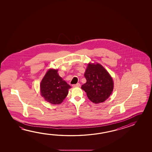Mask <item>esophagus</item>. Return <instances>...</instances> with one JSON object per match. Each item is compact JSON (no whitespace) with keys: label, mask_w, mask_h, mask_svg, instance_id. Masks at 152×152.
Wrapping results in <instances>:
<instances>
[{"label":"esophagus","mask_w":152,"mask_h":152,"mask_svg":"<svg viewBox=\"0 0 152 152\" xmlns=\"http://www.w3.org/2000/svg\"><path fill=\"white\" fill-rule=\"evenodd\" d=\"M80 83H77L76 84H73L72 85V86L73 88H76V87H80Z\"/></svg>","instance_id":"34e87169"}]
</instances>
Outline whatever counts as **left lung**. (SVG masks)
Returning a JSON list of instances; mask_svg holds the SVG:
<instances>
[{
  "instance_id": "1",
  "label": "left lung",
  "mask_w": 152,
  "mask_h": 152,
  "mask_svg": "<svg viewBox=\"0 0 152 152\" xmlns=\"http://www.w3.org/2000/svg\"><path fill=\"white\" fill-rule=\"evenodd\" d=\"M84 76L86 82L82 85L88 99L93 103L103 102L112 94L114 82L108 72L99 64H88Z\"/></svg>"
}]
</instances>
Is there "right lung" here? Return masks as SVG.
Segmentation results:
<instances>
[{
	"mask_svg": "<svg viewBox=\"0 0 152 152\" xmlns=\"http://www.w3.org/2000/svg\"><path fill=\"white\" fill-rule=\"evenodd\" d=\"M58 69H50L40 83V93L46 101L57 104L62 103L68 94L71 86L63 80Z\"/></svg>",
	"mask_w": 152,
	"mask_h": 152,
	"instance_id": "1",
	"label": "right lung"
}]
</instances>
